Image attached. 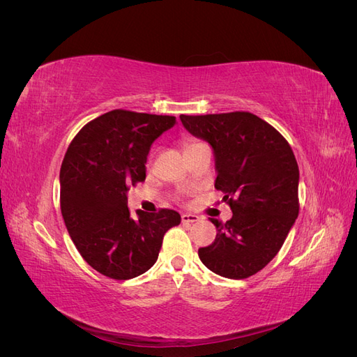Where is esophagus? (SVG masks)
I'll return each mask as SVG.
<instances>
[{
    "instance_id": "1",
    "label": "esophagus",
    "mask_w": 357,
    "mask_h": 357,
    "mask_svg": "<svg viewBox=\"0 0 357 357\" xmlns=\"http://www.w3.org/2000/svg\"><path fill=\"white\" fill-rule=\"evenodd\" d=\"M199 220V215L192 214V213H185L181 214V222L183 223H195Z\"/></svg>"
}]
</instances>
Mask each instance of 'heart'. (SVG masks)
Here are the masks:
<instances>
[{
    "label": "heart",
    "mask_w": 357,
    "mask_h": 357,
    "mask_svg": "<svg viewBox=\"0 0 357 357\" xmlns=\"http://www.w3.org/2000/svg\"><path fill=\"white\" fill-rule=\"evenodd\" d=\"M204 143H201V142H189L188 144H186V152L188 150H192V149H195V147H198V146H202Z\"/></svg>",
    "instance_id": "1"
}]
</instances>
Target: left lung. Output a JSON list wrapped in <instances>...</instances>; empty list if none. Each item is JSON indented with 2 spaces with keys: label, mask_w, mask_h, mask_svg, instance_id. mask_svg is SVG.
Masks as SVG:
<instances>
[{
  "label": "left lung",
  "mask_w": 357,
  "mask_h": 357,
  "mask_svg": "<svg viewBox=\"0 0 357 357\" xmlns=\"http://www.w3.org/2000/svg\"><path fill=\"white\" fill-rule=\"evenodd\" d=\"M180 121L213 147L214 188L232 210L226 223L210 219L218 235L198 250L201 262L226 278L255 275L273 261L298 218L299 168L291 147L248 112L181 114Z\"/></svg>",
  "instance_id": "obj_1"
}]
</instances>
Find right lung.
<instances>
[{
    "label": "right lung",
    "instance_id": "obj_1",
    "mask_svg": "<svg viewBox=\"0 0 357 357\" xmlns=\"http://www.w3.org/2000/svg\"><path fill=\"white\" fill-rule=\"evenodd\" d=\"M176 123L174 116L112 110L86 123L61 165V211L82 257L114 280L144 274L158 261L165 232L180 214L160 208L132 219L126 193L146 180L152 143Z\"/></svg>",
    "mask_w": 357,
    "mask_h": 357
}]
</instances>
